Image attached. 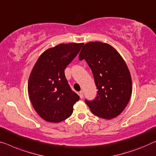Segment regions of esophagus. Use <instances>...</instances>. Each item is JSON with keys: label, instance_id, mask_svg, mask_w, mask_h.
I'll list each match as a JSON object with an SVG mask.
<instances>
[{"label": "esophagus", "instance_id": "esophagus-1", "mask_svg": "<svg viewBox=\"0 0 156 156\" xmlns=\"http://www.w3.org/2000/svg\"><path fill=\"white\" fill-rule=\"evenodd\" d=\"M79 96H80V98H81V99L83 98V92L82 90L79 92Z\"/></svg>", "mask_w": 156, "mask_h": 156}]
</instances>
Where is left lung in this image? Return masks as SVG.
Returning <instances> with one entry per match:
<instances>
[{
    "instance_id": "8db88e82",
    "label": "left lung",
    "mask_w": 156,
    "mask_h": 156,
    "mask_svg": "<svg viewBox=\"0 0 156 156\" xmlns=\"http://www.w3.org/2000/svg\"><path fill=\"white\" fill-rule=\"evenodd\" d=\"M85 59L93 72L97 87L95 100L85 102L94 115L102 119L117 117L126 107L132 93L128 67L115 48L100 41L83 46L79 60Z\"/></svg>"
}]
</instances>
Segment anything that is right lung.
<instances>
[{"instance_id":"add662e5","label":"right lung","mask_w":156,"mask_h":156,"mask_svg":"<svg viewBox=\"0 0 156 156\" xmlns=\"http://www.w3.org/2000/svg\"><path fill=\"white\" fill-rule=\"evenodd\" d=\"M84 44H61L41 54L28 81V93L37 114L49 122L58 123L72 115L80 98L72 90L64 70Z\"/></svg>"}]
</instances>
